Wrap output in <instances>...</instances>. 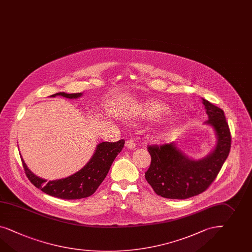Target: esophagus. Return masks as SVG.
Masks as SVG:
<instances>
[{"label": "esophagus", "instance_id": "esophagus-1", "mask_svg": "<svg viewBox=\"0 0 252 252\" xmlns=\"http://www.w3.org/2000/svg\"><path fill=\"white\" fill-rule=\"evenodd\" d=\"M126 147L127 149H130V150L136 148V142H135V140L132 139V138L126 139Z\"/></svg>", "mask_w": 252, "mask_h": 252}]
</instances>
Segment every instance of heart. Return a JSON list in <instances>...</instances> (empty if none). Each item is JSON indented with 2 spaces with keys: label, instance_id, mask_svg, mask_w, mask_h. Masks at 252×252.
I'll return each mask as SVG.
<instances>
[{
  "label": "heart",
  "instance_id": "b5f03b06",
  "mask_svg": "<svg viewBox=\"0 0 252 252\" xmlns=\"http://www.w3.org/2000/svg\"><path fill=\"white\" fill-rule=\"evenodd\" d=\"M138 112L147 118H158L165 115L168 112V106L161 102L156 101H149L144 102L138 106Z\"/></svg>",
  "mask_w": 252,
  "mask_h": 252
}]
</instances>
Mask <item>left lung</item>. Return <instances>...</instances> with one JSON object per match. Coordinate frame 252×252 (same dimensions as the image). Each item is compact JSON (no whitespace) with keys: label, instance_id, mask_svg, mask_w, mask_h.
<instances>
[{"label":"left lung","instance_id":"1","mask_svg":"<svg viewBox=\"0 0 252 252\" xmlns=\"http://www.w3.org/2000/svg\"><path fill=\"white\" fill-rule=\"evenodd\" d=\"M208 120L218 137L209 155L194 160L185 156L174 143L150 145L151 157L145 178L158 195L168 199H187L202 193L216 180L231 148V134L224 111L203 99Z\"/></svg>","mask_w":252,"mask_h":252}]
</instances>
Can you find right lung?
Instances as JSON below:
<instances>
[{"mask_svg":"<svg viewBox=\"0 0 252 252\" xmlns=\"http://www.w3.org/2000/svg\"><path fill=\"white\" fill-rule=\"evenodd\" d=\"M58 95L74 99L82 96V94L58 93L51 97ZM124 145V139H120L117 142H102L97 145L94 156L82 170L71 176L56 181L47 182V180L37 177L28 169L23 158L22 162L28 180L45 193L65 200L82 199L89 197L95 192L104 178L106 177L113 161L118 153L121 152Z\"/></svg>","mask_w":252,"mask_h":252,"instance_id":"1","label":"right lung"}]
</instances>
